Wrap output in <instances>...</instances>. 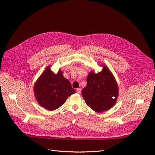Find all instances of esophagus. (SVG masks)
Here are the masks:
<instances>
[{
    "label": "esophagus",
    "instance_id": "esophagus-1",
    "mask_svg": "<svg viewBox=\"0 0 155 155\" xmlns=\"http://www.w3.org/2000/svg\"><path fill=\"white\" fill-rule=\"evenodd\" d=\"M76 91H77V92L78 94H80L81 93V88H77V90H76Z\"/></svg>",
    "mask_w": 155,
    "mask_h": 155
}]
</instances>
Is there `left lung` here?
<instances>
[{"label":"left lung","mask_w":155,"mask_h":155,"mask_svg":"<svg viewBox=\"0 0 155 155\" xmlns=\"http://www.w3.org/2000/svg\"><path fill=\"white\" fill-rule=\"evenodd\" d=\"M97 73L92 71L87 77V85L82 95L86 104L97 112L111 109L116 103L119 88L115 77L104 64Z\"/></svg>","instance_id":"left-lung-1"}]
</instances>
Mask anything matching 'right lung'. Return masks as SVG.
Returning <instances> with one entry per match:
<instances>
[{
    "instance_id": "right-lung-1",
    "label": "right lung",
    "mask_w": 155,
    "mask_h": 155,
    "mask_svg": "<svg viewBox=\"0 0 155 155\" xmlns=\"http://www.w3.org/2000/svg\"><path fill=\"white\" fill-rule=\"evenodd\" d=\"M34 93L38 104L48 110H54L65 103L68 97L75 93L70 81L59 70L54 73L48 66L34 85Z\"/></svg>"
}]
</instances>
